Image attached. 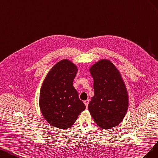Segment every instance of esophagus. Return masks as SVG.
Here are the masks:
<instances>
[{
  "label": "esophagus",
  "mask_w": 158,
  "mask_h": 158,
  "mask_svg": "<svg viewBox=\"0 0 158 158\" xmlns=\"http://www.w3.org/2000/svg\"><path fill=\"white\" fill-rule=\"evenodd\" d=\"M89 99H87V100L84 101L85 105V106H86L87 108V106H88V105H89Z\"/></svg>",
  "instance_id": "34e87169"
}]
</instances>
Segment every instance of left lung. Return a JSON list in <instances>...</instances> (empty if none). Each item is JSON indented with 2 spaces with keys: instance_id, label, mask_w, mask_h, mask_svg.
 Here are the masks:
<instances>
[{
  "instance_id": "left-lung-1",
  "label": "left lung",
  "mask_w": 158,
  "mask_h": 158,
  "mask_svg": "<svg viewBox=\"0 0 158 158\" xmlns=\"http://www.w3.org/2000/svg\"><path fill=\"white\" fill-rule=\"evenodd\" d=\"M89 71L94 80V94L89 103L88 110L99 127H114L123 120L128 107L123 80L109 60L98 61Z\"/></svg>"
}]
</instances>
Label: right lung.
Returning a JSON list of instances; mask_svg holds the SVG:
<instances>
[{
	"label": "right lung",
	"instance_id": "obj_1",
	"mask_svg": "<svg viewBox=\"0 0 158 158\" xmlns=\"http://www.w3.org/2000/svg\"><path fill=\"white\" fill-rule=\"evenodd\" d=\"M77 72L75 65L63 60L52 67L44 81L40 107L45 119L53 127L60 129L71 127L85 109L73 85Z\"/></svg>",
	"mask_w": 158,
	"mask_h": 158
}]
</instances>
